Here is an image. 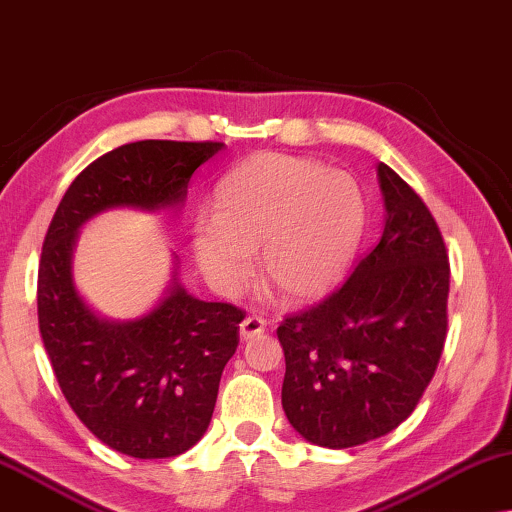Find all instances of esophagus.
I'll return each instance as SVG.
<instances>
[{
  "label": "esophagus",
  "mask_w": 512,
  "mask_h": 512,
  "mask_svg": "<svg viewBox=\"0 0 512 512\" xmlns=\"http://www.w3.org/2000/svg\"><path fill=\"white\" fill-rule=\"evenodd\" d=\"M264 327H266V320H262V318H246V320L241 322L239 334H241L243 341H248V338H255V336L262 334Z\"/></svg>",
  "instance_id": "34e87169"
}]
</instances>
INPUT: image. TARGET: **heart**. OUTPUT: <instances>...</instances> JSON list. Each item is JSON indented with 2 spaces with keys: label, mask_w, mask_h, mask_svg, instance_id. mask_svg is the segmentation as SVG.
Returning a JSON list of instances; mask_svg holds the SVG:
<instances>
[{
  "label": "heart",
  "mask_w": 512,
  "mask_h": 512,
  "mask_svg": "<svg viewBox=\"0 0 512 512\" xmlns=\"http://www.w3.org/2000/svg\"><path fill=\"white\" fill-rule=\"evenodd\" d=\"M364 229L366 199L348 171L262 153L222 178L213 218L194 222L192 250L220 294L248 283L259 250L264 283L287 304H313L348 276Z\"/></svg>",
  "instance_id": "b5f03b06"
}]
</instances>
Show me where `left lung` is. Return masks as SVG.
<instances>
[{"mask_svg": "<svg viewBox=\"0 0 512 512\" xmlns=\"http://www.w3.org/2000/svg\"><path fill=\"white\" fill-rule=\"evenodd\" d=\"M385 229L322 304L285 318L283 408L308 443L343 450L397 429L434 378L448 336L450 264L417 192L378 164Z\"/></svg>", "mask_w": 512, "mask_h": 512, "instance_id": "8db88e82", "label": "left lung"}]
</instances>
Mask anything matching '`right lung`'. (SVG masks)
I'll return each mask as SVG.
<instances>
[{
    "instance_id": "obj_1",
    "label": "right lung",
    "mask_w": 512,
    "mask_h": 512,
    "mask_svg": "<svg viewBox=\"0 0 512 512\" xmlns=\"http://www.w3.org/2000/svg\"><path fill=\"white\" fill-rule=\"evenodd\" d=\"M222 148L218 141H136L111 150L74 178L43 239V348L78 420L122 455L176 457L206 434L246 313L194 299L176 269L153 311L106 320L85 304L71 276L78 229L109 208H181L194 171Z\"/></svg>"
}]
</instances>
